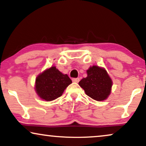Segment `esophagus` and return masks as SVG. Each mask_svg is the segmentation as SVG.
<instances>
[{"instance_id":"1","label":"esophagus","mask_w":146,"mask_h":146,"mask_svg":"<svg viewBox=\"0 0 146 146\" xmlns=\"http://www.w3.org/2000/svg\"><path fill=\"white\" fill-rule=\"evenodd\" d=\"M80 81V78H72V82H78Z\"/></svg>"}]
</instances>
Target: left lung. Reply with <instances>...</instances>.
Wrapping results in <instances>:
<instances>
[{"instance_id": "obj_1", "label": "left lung", "mask_w": 146, "mask_h": 146, "mask_svg": "<svg viewBox=\"0 0 146 146\" xmlns=\"http://www.w3.org/2000/svg\"><path fill=\"white\" fill-rule=\"evenodd\" d=\"M87 77L79 82L86 95L96 101L106 100L110 94L113 82L104 68L92 66L87 70Z\"/></svg>"}]
</instances>
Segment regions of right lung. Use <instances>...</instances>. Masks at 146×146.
<instances>
[{
  "label": "right lung",
  "mask_w": 146,
  "mask_h": 146,
  "mask_svg": "<svg viewBox=\"0 0 146 146\" xmlns=\"http://www.w3.org/2000/svg\"><path fill=\"white\" fill-rule=\"evenodd\" d=\"M72 84L67 74H64L56 66H52L38 75L35 81V91L42 100L52 101L62 95Z\"/></svg>",
  "instance_id": "right-lung-1"
}]
</instances>
